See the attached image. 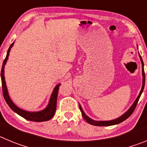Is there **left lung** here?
<instances>
[{
	"label": "left lung",
	"mask_w": 147,
	"mask_h": 147,
	"mask_svg": "<svg viewBox=\"0 0 147 147\" xmlns=\"http://www.w3.org/2000/svg\"><path fill=\"white\" fill-rule=\"evenodd\" d=\"M138 48V47H137ZM138 55H139L140 59H141V64H142V76H143V80H142V87H141V91H140L139 94L138 96V97L136 98V99L135 100V102H133V104L130 107H129L128 110L124 113V114L122 115H121L120 117L117 118V119H115L113 120H110V121H96L93 120V119H90L89 116L86 115L84 112V110H82V107L81 105L79 103V106H80V109L81 110L82 115V117L84 118L85 121H86L88 123H89L90 124H92V125L94 126H112V125H115V124H118L119 123H121L122 121H125L126 119H128L131 115V114L133 113L134 111L135 108H136V105H137L138 102V100H139L140 97H141V95L142 93L143 90H144V85H145V74H144V62H143L142 58H141V55H140L139 52H138Z\"/></svg>",
	"instance_id": "1"
}]
</instances>
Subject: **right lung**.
Masks as SVG:
<instances>
[{
  "instance_id": "right-lung-1",
  "label": "right lung",
  "mask_w": 147,
  "mask_h": 147,
  "mask_svg": "<svg viewBox=\"0 0 147 147\" xmlns=\"http://www.w3.org/2000/svg\"><path fill=\"white\" fill-rule=\"evenodd\" d=\"M15 42L11 44L9 49H8L7 54H6V57L5 58L3 63L2 68H1V82H2V88H3V97H4L5 100H6L7 105L9 106L10 108L20 115L21 117L24 118L25 119L28 121H37V122H41V121H46L50 120L51 118L54 116V113H55L56 108H57V96H58V91H59V88L61 84H58L55 86L54 88V90L52 91V93L51 95L50 99L48 105L46 106L45 109L40 111H35V112H32V111H27V110H23L22 108H20L18 107L12 100L11 99L8 92L7 87H6V81H5V76H4V67L6 64L8 59H9V52L11 51V49L12 48L13 45H14Z\"/></svg>"
}]
</instances>
